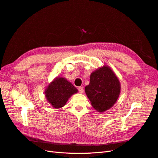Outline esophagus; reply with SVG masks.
Listing matches in <instances>:
<instances>
[{
    "label": "esophagus",
    "instance_id": "esophagus-1",
    "mask_svg": "<svg viewBox=\"0 0 158 158\" xmlns=\"http://www.w3.org/2000/svg\"><path fill=\"white\" fill-rule=\"evenodd\" d=\"M78 90H79V93H83V87H78Z\"/></svg>",
    "mask_w": 158,
    "mask_h": 158
}]
</instances>
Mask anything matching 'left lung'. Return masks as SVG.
I'll list each match as a JSON object with an SVG mask.
<instances>
[{
	"label": "left lung",
	"instance_id": "1",
	"mask_svg": "<svg viewBox=\"0 0 158 158\" xmlns=\"http://www.w3.org/2000/svg\"><path fill=\"white\" fill-rule=\"evenodd\" d=\"M91 105L98 112H105L114 105L120 92L118 79L110 67L104 65L93 72L89 85L85 88Z\"/></svg>",
	"mask_w": 158,
	"mask_h": 158
}]
</instances>
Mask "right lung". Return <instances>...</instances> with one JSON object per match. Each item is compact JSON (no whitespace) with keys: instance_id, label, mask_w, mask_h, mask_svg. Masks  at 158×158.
<instances>
[{"instance_id":"obj_1","label":"right lung","mask_w":158,"mask_h":158,"mask_svg":"<svg viewBox=\"0 0 158 158\" xmlns=\"http://www.w3.org/2000/svg\"><path fill=\"white\" fill-rule=\"evenodd\" d=\"M76 93L77 89L65 78L57 77L54 79L46 89L45 94L48 101L56 109L64 106L68 98Z\"/></svg>"}]
</instances>
